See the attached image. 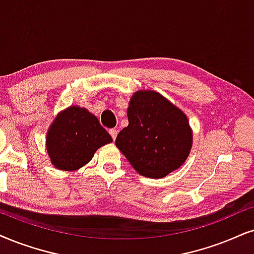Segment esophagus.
Instances as JSON below:
<instances>
[{
	"mask_svg": "<svg viewBox=\"0 0 254 254\" xmlns=\"http://www.w3.org/2000/svg\"><path fill=\"white\" fill-rule=\"evenodd\" d=\"M109 133H110V136L112 137V139H116V137H117V130L116 129H110L109 130Z\"/></svg>",
	"mask_w": 254,
	"mask_h": 254,
	"instance_id": "1",
	"label": "esophagus"
}]
</instances>
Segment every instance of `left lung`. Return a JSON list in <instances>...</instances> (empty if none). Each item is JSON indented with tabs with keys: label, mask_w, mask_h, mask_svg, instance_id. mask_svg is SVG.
Here are the masks:
<instances>
[{
	"label": "left lung",
	"mask_w": 254,
	"mask_h": 254,
	"mask_svg": "<svg viewBox=\"0 0 254 254\" xmlns=\"http://www.w3.org/2000/svg\"><path fill=\"white\" fill-rule=\"evenodd\" d=\"M127 120L116 146L140 176L164 178L184 164L193 133L188 116L168 98L155 90H138L131 96Z\"/></svg>",
	"instance_id": "left-lung-1"
}]
</instances>
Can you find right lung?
Returning a JSON list of instances; mask_svg holds the SVG:
<instances>
[{
  "label": "right lung",
  "instance_id": "1",
  "mask_svg": "<svg viewBox=\"0 0 254 254\" xmlns=\"http://www.w3.org/2000/svg\"><path fill=\"white\" fill-rule=\"evenodd\" d=\"M112 142L97 117L78 105L57 114L47 132L46 147L51 164L62 171H76L92 159L99 147Z\"/></svg>",
  "mask_w": 254,
  "mask_h": 254
}]
</instances>
